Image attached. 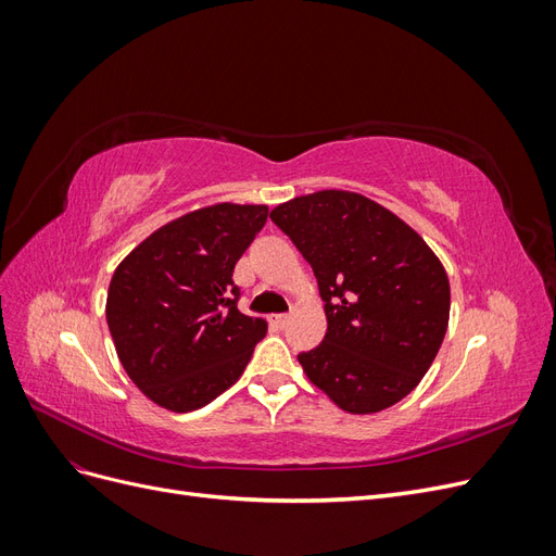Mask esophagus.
Instances as JSON below:
<instances>
[{
  "label": "esophagus",
  "instance_id": "34e87169",
  "mask_svg": "<svg viewBox=\"0 0 556 556\" xmlns=\"http://www.w3.org/2000/svg\"><path fill=\"white\" fill-rule=\"evenodd\" d=\"M271 323L278 327V329H285L288 327V323H290V315H271Z\"/></svg>",
  "mask_w": 556,
  "mask_h": 556
}]
</instances>
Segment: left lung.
Masks as SVG:
<instances>
[{
  "mask_svg": "<svg viewBox=\"0 0 556 556\" xmlns=\"http://www.w3.org/2000/svg\"><path fill=\"white\" fill-rule=\"evenodd\" d=\"M313 266L327 333L299 364L336 406L368 415L408 396L439 355L450 282L422 237L355 192L323 190L271 211Z\"/></svg>",
  "mask_w": 556,
  "mask_h": 556,
  "instance_id": "obj_1",
  "label": "left lung"
}]
</instances>
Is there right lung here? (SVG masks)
Masks as SVG:
<instances>
[{
  "instance_id": "add662e5",
  "label": "right lung",
  "mask_w": 556,
  "mask_h": 556,
  "mask_svg": "<svg viewBox=\"0 0 556 556\" xmlns=\"http://www.w3.org/2000/svg\"><path fill=\"white\" fill-rule=\"evenodd\" d=\"M266 206L188 213L134 248L109 285L106 323L121 364L157 406L190 413L237 382L266 323L239 311L233 266Z\"/></svg>"
}]
</instances>
